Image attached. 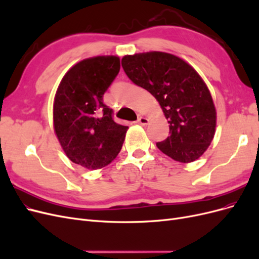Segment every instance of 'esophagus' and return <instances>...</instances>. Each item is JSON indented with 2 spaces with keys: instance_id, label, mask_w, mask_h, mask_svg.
<instances>
[{
  "instance_id": "34e87169",
  "label": "esophagus",
  "mask_w": 259,
  "mask_h": 259,
  "mask_svg": "<svg viewBox=\"0 0 259 259\" xmlns=\"http://www.w3.org/2000/svg\"><path fill=\"white\" fill-rule=\"evenodd\" d=\"M137 122H138L139 124H142V125H147V124L149 123V120L147 119L146 116H140L139 119L137 120Z\"/></svg>"
}]
</instances>
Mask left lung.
Returning <instances> with one entry per match:
<instances>
[{"label":"left lung","mask_w":259,"mask_h":259,"mask_svg":"<svg viewBox=\"0 0 259 259\" xmlns=\"http://www.w3.org/2000/svg\"><path fill=\"white\" fill-rule=\"evenodd\" d=\"M122 67L130 80L151 93L169 123V136L156 143L182 163L206 151L215 135L216 109L205 82L185 60L163 52L126 55Z\"/></svg>","instance_id":"1"}]
</instances>
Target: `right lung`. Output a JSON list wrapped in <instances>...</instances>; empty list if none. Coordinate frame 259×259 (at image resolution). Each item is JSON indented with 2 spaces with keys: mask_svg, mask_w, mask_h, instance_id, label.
<instances>
[{
  "mask_svg": "<svg viewBox=\"0 0 259 259\" xmlns=\"http://www.w3.org/2000/svg\"><path fill=\"white\" fill-rule=\"evenodd\" d=\"M120 71V58L97 56L77 62L64 75L54 99V130L73 163L103 168L121 151L127 126L113 121L104 94Z\"/></svg>",
  "mask_w": 259,
  "mask_h": 259,
  "instance_id": "right-lung-1",
  "label": "right lung"
}]
</instances>
